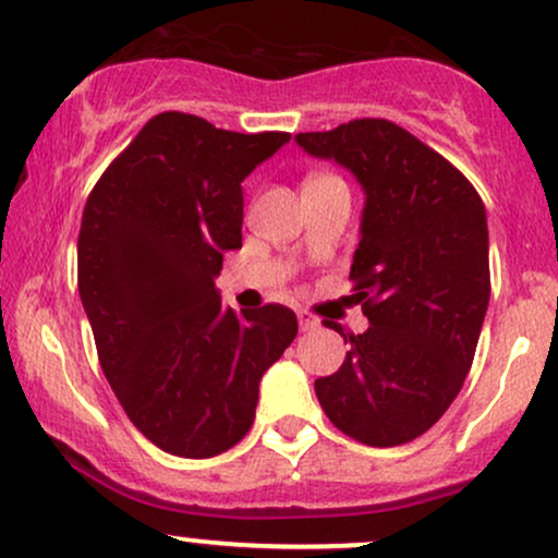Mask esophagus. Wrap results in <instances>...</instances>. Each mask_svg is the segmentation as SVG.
<instances>
[{
    "instance_id": "1",
    "label": "esophagus",
    "mask_w": 558,
    "mask_h": 558,
    "mask_svg": "<svg viewBox=\"0 0 558 558\" xmlns=\"http://www.w3.org/2000/svg\"><path fill=\"white\" fill-rule=\"evenodd\" d=\"M299 327L304 332H312V330H317V327H319V319L314 317L312 312H304V308H301V312H299Z\"/></svg>"
}]
</instances>
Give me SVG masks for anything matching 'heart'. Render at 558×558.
I'll use <instances>...</instances> for the list:
<instances>
[{"mask_svg": "<svg viewBox=\"0 0 558 558\" xmlns=\"http://www.w3.org/2000/svg\"><path fill=\"white\" fill-rule=\"evenodd\" d=\"M319 179H335L332 173H314V177H308V181H319Z\"/></svg>", "mask_w": 558, "mask_h": 558, "instance_id": "1", "label": "heart"}]
</instances>
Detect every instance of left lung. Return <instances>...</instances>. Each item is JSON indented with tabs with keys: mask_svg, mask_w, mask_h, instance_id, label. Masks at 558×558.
I'll return each mask as SVG.
<instances>
[{
	"mask_svg": "<svg viewBox=\"0 0 558 558\" xmlns=\"http://www.w3.org/2000/svg\"><path fill=\"white\" fill-rule=\"evenodd\" d=\"M296 140L366 192L351 283L372 325L343 335V366L314 392L351 439L405 445L445 415L471 372L492 293L486 207L465 173L389 119Z\"/></svg>",
	"mask_w": 558,
	"mask_h": 558,
	"instance_id": "8db88e82",
	"label": "left lung"
}]
</instances>
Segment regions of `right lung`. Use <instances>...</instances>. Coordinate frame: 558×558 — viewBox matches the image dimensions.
Wrapping results in <instances>:
<instances>
[{"instance_id": "obj_1", "label": "right lung", "mask_w": 558, "mask_h": 558, "mask_svg": "<svg viewBox=\"0 0 558 558\" xmlns=\"http://www.w3.org/2000/svg\"><path fill=\"white\" fill-rule=\"evenodd\" d=\"M288 132L153 117L87 194L77 288L100 368L137 432L179 458H215L254 424L259 379L299 332L288 306L223 308L215 275L241 246V181Z\"/></svg>"}]
</instances>
